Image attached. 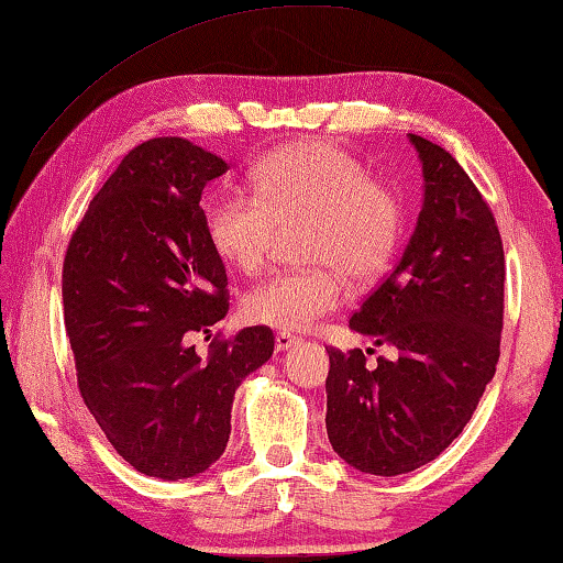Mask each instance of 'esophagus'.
<instances>
[{
  "label": "esophagus",
  "mask_w": 563,
  "mask_h": 563,
  "mask_svg": "<svg viewBox=\"0 0 563 563\" xmlns=\"http://www.w3.org/2000/svg\"><path fill=\"white\" fill-rule=\"evenodd\" d=\"M300 338L290 335V333H278L275 335V351H290L292 345H298Z\"/></svg>",
  "instance_id": "obj_1"
}]
</instances>
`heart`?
I'll use <instances>...</instances> for the list:
<instances>
[{"label": "heart", "instance_id": "1", "mask_svg": "<svg viewBox=\"0 0 563 563\" xmlns=\"http://www.w3.org/2000/svg\"><path fill=\"white\" fill-rule=\"evenodd\" d=\"M250 190H216L202 202L205 233L220 261L255 273L275 235L302 228L300 261L310 265L255 285L243 298L250 323L310 330L343 302V275L368 285L394 261L404 233L398 195L333 142L273 150L250 173Z\"/></svg>", "mask_w": 563, "mask_h": 563}]
</instances>
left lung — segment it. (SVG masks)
<instances>
[{
    "mask_svg": "<svg viewBox=\"0 0 563 563\" xmlns=\"http://www.w3.org/2000/svg\"><path fill=\"white\" fill-rule=\"evenodd\" d=\"M408 140L423 173L416 230L351 318L396 355L368 368L358 347L328 351L330 445L373 476L421 468L459 439L494 378L504 328V245L486 200L441 145Z\"/></svg>",
    "mask_w": 563,
    "mask_h": 563,
    "instance_id": "8db88e82",
    "label": "left lung"
}]
</instances>
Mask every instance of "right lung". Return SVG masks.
Here are the masks:
<instances>
[{
  "instance_id": "right-lung-1",
  "label": "right lung",
  "mask_w": 563,
  "mask_h": 563,
  "mask_svg": "<svg viewBox=\"0 0 563 563\" xmlns=\"http://www.w3.org/2000/svg\"><path fill=\"white\" fill-rule=\"evenodd\" d=\"M228 169L183 137L135 147L89 202L62 271L79 394L114 451L163 481L222 456L235 390L275 345L265 325L216 341L208 358L187 343L228 313L225 265L200 208Z\"/></svg>"
}]
</instances>
